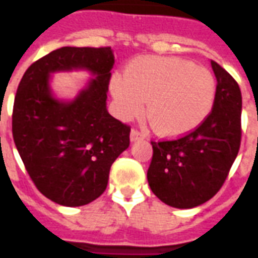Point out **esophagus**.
<instances>
[{"label":"esophagus","instance_id":"esophagus-1","mask_svg":"<svg viewBox=\"0 0 258 258\" xmlns=\"http://www.w3.org/2000/svg\"><path fill=\"white\" fill-rule=\"evenodd\" d=\"M141 140H145V135L140 133V131H137V130H131V133H130V141L135 142V141Z\"/></svg>","mask_w":258,"mask_h":258}]
</instances>
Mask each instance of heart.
<instances>
[{
	"instance_id": "1",
	"label": "heart",
	"mask_w": 258,
	"mask_h": 258,
	"mask_svg": "<svg viewBox=\"0 0 258 258\" xmlns=\"http://www.w3.org/2000/svg\"><path fill=\"white\" fill-rule=\"evenodd\" d=\"M110 94L120 118L144 112L157 134L182 137L203 124L216 102L217 84L210 70L178 58L135 59L125 73L114 74Z\"/></svg>"
}]
</instances>
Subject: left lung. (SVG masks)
Instances as JSON below:
<instances>
[{"label":"left lung","mask_w":258,"mask_h":258,"mask_svg":"<svg viewBox=\"0 0 258 258\" xmlns=\"http://www.w3.org/2000/svg\"><path fill=\"white\" fill-rule=\"evenodd\" d=\"M216 102L202 125L175 141L152 142L148 182L163 203L192 209L210 200L227 179L240 146L242 94L227 70L211 60Z\"/></svg>","instance_id":"obj_1"}]
</instances>
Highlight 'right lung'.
<instances>
[{"label":"right lung","instance_id":"obj_1","mask_svg":"<svg viewBox=\"0 0 258 258\" xmlns=\"http://www.w3.org/2000/svg\"><path fill=\"white\" fill-rule=\"evenodd\" d=\"M112 48L62 47L26 70L16 91L12 134L27 173L45 198L79 207L99 198L113 162L130 146V127L106 107ZM87 71L72 100L59 98L55 73Z\"/></svg>","mask_w":258,"mask_h":258}]
</instances>
